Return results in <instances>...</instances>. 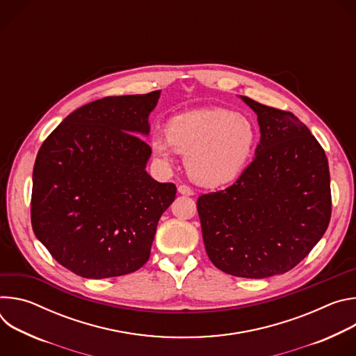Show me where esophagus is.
I'll use <instances>...</instances> for the list:
<instances>
[{"instance_id":"obj_1","label":"esophagus","mask_w":356,"mask_h":356,"mask_svg":"<svg viewBox=\"0 0 356 356\" xmlns=\"http://www.w3.org/2000/svg\"><path fill=\"white\" fill-rule=\"evenodd\" d=\"M177 191H179L180 194H183V195H193V194H194V191H193L188 186H186V184H180V186L177 187Z\"/></svg>"}]
</instances>
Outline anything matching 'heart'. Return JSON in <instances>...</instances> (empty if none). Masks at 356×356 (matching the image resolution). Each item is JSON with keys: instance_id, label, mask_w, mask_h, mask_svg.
I'll return each mask as SVG.
<instances>
[{"instance_id": "b5f03b06", "label": "heart", "mask_w": 356, "mask_h": 356, "mask_svg": "<svg viewBox=\"0 0 356 356\" xmlns=\"http://www.w3.org/2000/svg\"><path fill=\"white\" fill-rule=\"evenodd\" d=\"M166 136L155 135L150 146L165 162L172 152L186 155L188 176L198 184L218 187L234 181L246 168L258 131L246 115L225 108H200L172 117Z\"/></svg>"}]
</instances>
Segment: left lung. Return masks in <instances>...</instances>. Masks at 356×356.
Masks as SVG:
<instances>
[{
    "instance_id": "obj_1",
    "label": "left lung",
    "mask_w": 356,
    "mask_h": 356,
    "mask_svg": "<svg viewBox=\"0 0 356 356\" xmlns=\"http://www.w3.org/2000/svg\"><path fill=\"white\" fill-rule=\"evenodd\" d=\"M257 113L261 142L238 180L197 200L202 241L220 270L265 279L291 270L331 218L325 152L294 114L242 97Z\"/></svg>"
}]
</instances>
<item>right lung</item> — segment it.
<instances>
[{"label": "right lung", "instance_id": "add662e5", "mask_svg": "<svg viewBox=\"0 0 356 356\" xmlns=\"http://www.w3.org/2000/svg\"><path fill=\"white\" fill-rule=\"evenodd\" d=\"M161 90L106 97L69 117L33 166L31 222L62 266L87 279L132 273L149 257L161 216L176 198L145 168L149 114Z\"/></svg>", "mask_w": 356, "mask_h": 356}]
</instances>
